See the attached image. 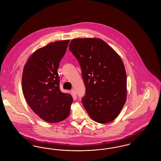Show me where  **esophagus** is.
I'll return each mask as SVG.
<instances>
[{
  "label": "esophagus",
  "instance_id": "esophagus-1",
  "mask_svg": "<svg viewBox=\"0 0 161 161\" xmlns=\"http://www.w3.org/2000/svg\"><path fill=\"white\" fill-rule=\"evenodd\" d=\"M71 92H72V93L73 94V96H74V97H77V93H76L74 89H72V90H71Z\"/></svg>",
  "mask_w": 161,
  "mask_h": 161
}]
</instances>
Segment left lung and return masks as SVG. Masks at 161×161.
Returning <instances> with one entry per match:
<instances>
[{
    "label": "left lung",
    "instance_id": "obj_1",
    "mask_svg": "<svg viewBox=\"0 0 161 161\" xmlns=\"http://www.w3.org/2000/svg\"><path fill=\"white\" fill-rule=\"evenodd\" d=\"M69 49L81 69L86 93L81 101L87 114L98 123H109L119 114L127 95L123 61L99 38H75Z\"/></svg>",
    "mask_w": 161,
    "mask_h": 161
}]
</instances>
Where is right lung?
<instances>
[{
    "label": "right lung",
    "mask_w": 161,
    "mask_h": 161,
    "mask_svg": "<svg viewBox=\"0 0 161 161\" xmlns=\"http://www.w3.org/2000/svg\"><path fill=\"white\" fill-rule=\"evenodd\" d=\"M69 40L51 43L37 49L23 69L22 88L25 98L34 112L48 123H58L70 114L73 98L60 89L57 72Z\"/></svg>",
    "instance_id": "right-lung-1"
}]
</instances>
